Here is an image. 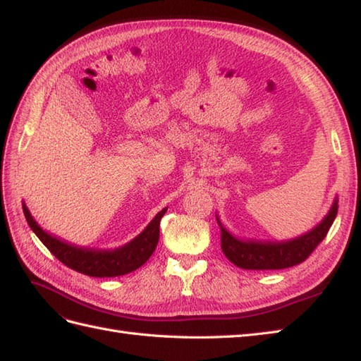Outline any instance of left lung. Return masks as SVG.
Returning <instances> with one entry per match:
<instances>
[{
    "mask_svg": "<svg viewBox=\"0 0 361 361\" xmlns=\"http://www.w3.org/2000/svg\"><path fill=\"white\" fill-rule=\"evenodd\" d=\"M338 198L334 203L324 219L314 229L297 238L288 241H254L240 240L221 224L219 215L216 223L221 229V250L231 263L250 271H272L286 269V267L303 263L312 254V250L320 245L326 233L337 216Z\"/></svg>",
    "mask_w": 361,
    "mask_h": 361,
    "instance_id": "1",
    "label": "left lung"
}]
</instances>
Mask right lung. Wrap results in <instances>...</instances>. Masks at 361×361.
Wrapping results in <instances>:
<instances>
[{
    "mask_svg": "<svg viewBox=\"0 0 361 361\" xmlns=\"http://www.w3.org/2000/svg\"><path fill=\"white\" fill-rule=\"evenodd\" d=\"M167 207L158 212L154 220L150 221L145 231L130 240L128 245L115 249H94L80 247L71 245L64 240L54 237L52 233L46 232L41 226L33 220L26 203H23V212L26 216L30 229L41 243L52 252L63 264L80 274L89 276H120L137 271L140 266L145 264L158 245L160 238V220L166 214Z\"/></svg>",
    "mask_w": 361,
    "mask_h": 361,
    "instance_id": "obj_1",
    "label": "right lung"
}]
</instances>
